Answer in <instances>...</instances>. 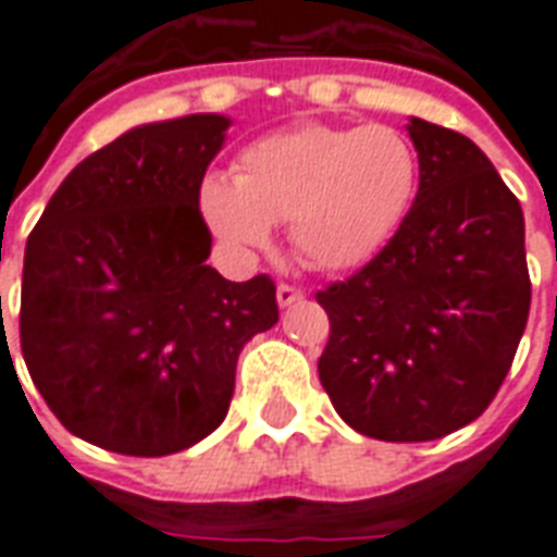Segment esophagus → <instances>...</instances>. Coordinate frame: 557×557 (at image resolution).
<instances>
[{
  "instance_id": "34e87169",
  "label": "esophagus",
  "mask_w": 557,
  "mask_h": 557,
  "mask_svg": "<svg viewBox=\"0 0 557 557\" xmlns=\"http://www.w3.org/2000/svg\"><path fill=\"white\" fill-rule=\"evenodd\" d=\"M304 301V292L289 286V283H280L277 286V304L280 307H292V304Z\"/></svg>"
}]
</instances>
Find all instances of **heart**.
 I'll return each instance as SVG.
<instances>
[{"label": "heart", "mask_w": 557, "mask_h": 557, "mask_svg": "<svg viewBox=\"0 0 557 557\" xmlns=\"http://www.w3.org/2000/svg\"><path fill=\"white\" fill-rule=\"evenodd\" d=\"M418 178V151L397 127L304 122L244 146L235 178L208 172L196 206L230 250L265 247L271 223L289 220V242L307 265L351 271L397 235Z\"/></svg>", "instance_id": "1"}]
</instances>
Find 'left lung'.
Segmentation results:
<instances>
[{
	"mask_svg": "<svg viewBox=\"0 0 557 557\" xmlns=\"http://www.w3.org/2000/svg\"><path fill=\"white\" fill-rule=\"evenodd\" d=\"M414 206L373 262L315 295L331 319L319 379L351 430L432 442L480 418L531 307L525 218L490 158L409 119Z\"/></svg>",
	"mask_w": 557,
	"mask_h": 557,
	"instance_id": "obj_1",
	"label": "left lung"
}]
</instances>
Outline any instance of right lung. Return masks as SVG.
<instances>
[{
  "label": "right lung",
  "mask_w": 557,
  "mask_h": 557,
  "mask_svg": "<svg viewBox=\"0 0 557 557\" xmlns=\"http://www.w3.org/2000/svg\"><path fill=\"white\" fill-rule=\"evenodd\" d=\"M230 125L196 113L131 127L67 172L32 230L20 349L83 442L125 456L202 442L230 411L244 343L277 325L271 277L206 265L196 194Z\"/></svg>",
  "instance_id": "right-lung-1"
}]
</instances>
